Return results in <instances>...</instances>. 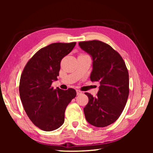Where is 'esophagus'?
Returning a JSON list of instances; mask_svg holds the SVG:
<instances>
[{
    "mask_svg": "<svg viewBox=\"0 0 153 153\" xmlns=\"http://www.w3.org/2000/svg\"><path fill=\"white\" fill-rule=\"evenodd\" d=\"M76 92H77V95H80L82 94V92L80 91V90H76Z\"/></svg>",
    "mask_w": 153,
    "mask_h": 153,
    "instance_id": "34e87169",
    "label": "esophagus"
}]
</instances>
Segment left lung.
I'll return each instance as SVG.
<instances>
[{
    "label": "left lung",
    "instance_id": "obj_1",
    "mask_svg": "<svg viewBox=\"0 0 153 153\" xmlns=\"http://www.w3.org/2000/svg\"><path fill=\"white\" fill-rule=\"evenodd\" d=\"M91 56L92 82H100L97 97L86 92L88 102L84 108L86 121L98 128L115 122L121 115L129 96V74L126 63L117 51L98 40L79 42Z\"/></svg>",
    "mask_w": 153,
    "mask_h": 153
}]
</instances>
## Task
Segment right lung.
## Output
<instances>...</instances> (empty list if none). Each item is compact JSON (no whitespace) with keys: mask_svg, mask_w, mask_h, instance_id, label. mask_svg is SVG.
<instances>
[{"mask_svg":"<svg viewBox=\"0 0 153 153\" xmlns=\"http://www.w3.org/2000/svg\"><path fill=\"white\" fill-rule=\"evenodd\" d=\"M76 42L53 43L38 51L25 66L21 76L19 95L28 117L36 126L46 131L63 125L65 111L76 97L73 88L54 90L61 61L73 50Z\"/></svg>","mask_w":153,"mask_h":153,"instance_id":"1","label":"right lung"}]
</instances>
